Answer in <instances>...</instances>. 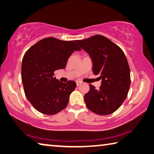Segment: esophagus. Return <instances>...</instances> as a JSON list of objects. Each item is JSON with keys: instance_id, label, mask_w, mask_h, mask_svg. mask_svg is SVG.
<instances>
[{"instance_id": "34e87169", "label": "esophagus", "mask_w": 154, "mask_h": 154, "mask_svg": "<svg viewBox=\"0 0 154 154\" xmlns=\"http://www.w3.org/2000/svg\"><path fill=\"white\" fill-rule=\"evenodd\" d=\"M75 82H76V85L77 86H79V85H80L82 84V82H80V81H76Z\"/></svg>"}]
</instances>
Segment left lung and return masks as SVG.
<instances>
[{"mask_svg": "<svg viewBox=\"0 0 154 154\" xmlns=\"http://www.w3.org/2000/svg\"><path fill=\"white\" fill-rule=\"evenodd\" d=\"M93 60V72L100 75L99 89L89 85L85 95L88 109L96 114L106 116L116 111L128 95L131 86V71L127 59L117 45L101 35L76 40Z\"/></svg>", "mask_w": 154, "mask_h": 154, "instance_id": "1", "label": "left lung"}]
</instances>
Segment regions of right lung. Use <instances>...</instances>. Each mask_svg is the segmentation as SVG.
<instances>
[{"mask_svg": "<svg viewBox=\"0 0 154 154\" xmlns=\"http://www.w3.org/2000/svg\"><path fill=\"white\" fill-rule=\"evenodd\" d=\"M80 50L73 40L48 37L32 46L24 54L21 64L24 93L37 111L54 115L67 107L76 84L72 80L59 82L54 76V72L64 69L72 53Z\"/></svg>", "mask_w": 154, "mask_h": 154, "instance_id": "right-lung-1", "label": "right lung"}]
</instances>
